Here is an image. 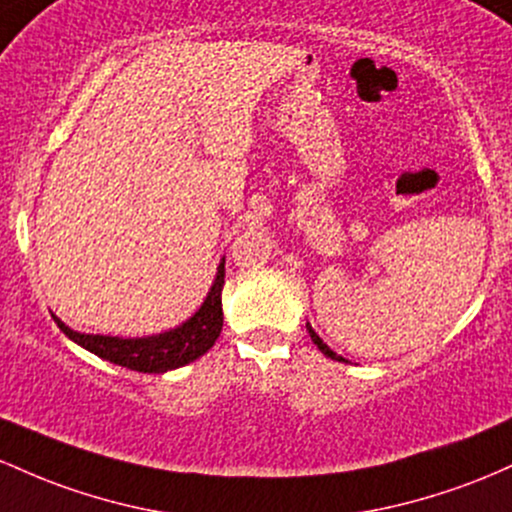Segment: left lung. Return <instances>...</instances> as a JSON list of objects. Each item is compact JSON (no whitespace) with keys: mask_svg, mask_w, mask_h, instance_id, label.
<instances>
[{"mask_svg":"<svg viewBox=\"0 0 512 512\" xmlns=\"http://www.w3.org/2000/svg\"><path fill=\"white\" fill-rule=\"evenodd\" d=\"M307 331H309V336H312V341L317 343V348L321 350V353L326 355V358H331V360H338V363H346V358H341V355H336V353H333V350H331L329 346H326L324 341H321V338H319V333L314 331L312 326H309V324H307Z\"/></svg>","mask_w":512,"mask_h":512,"instance_id":"8db88e82","label":"left lung"}]
</instances>
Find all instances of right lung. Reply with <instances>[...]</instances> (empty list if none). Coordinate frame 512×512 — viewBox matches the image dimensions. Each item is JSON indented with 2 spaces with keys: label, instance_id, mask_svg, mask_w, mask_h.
<instances>
[{
  "label": "right lung",
  "instance_id": "1",
  "mask_svg": "<svg viewBox=\"0 0 512 512\" xmlns=\"http://www.w3.org/2000/svg\"><path fill=\"white\" fill-rule=\"evenodd\" d=\"M222 285H225V258L217 266V275L212 280L208 297L200 304L198 312L176 329L157 333V336L120 338L101 336V333H79L62 324L57 317L53 319L67 338H72L89 353L99 355L113 365L128 367V370L159 375V372H169L193 363L215 346L222 331Z\"/></svg>",
  "mask_w": 512,
  "mask_h": 512
}]
</instances>
